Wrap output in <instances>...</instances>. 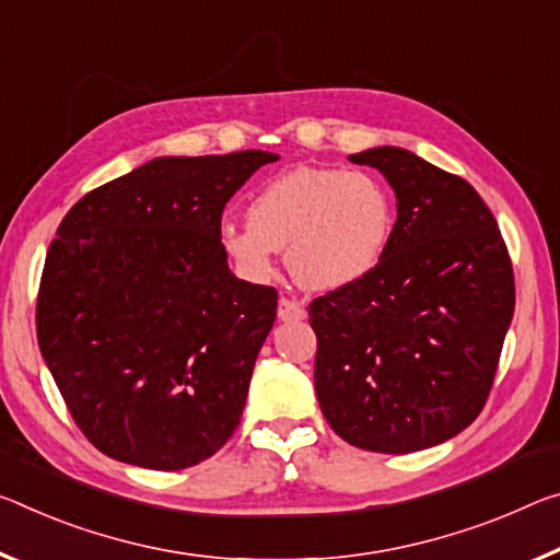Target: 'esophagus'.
<instances>
[{"instance_id":"esophagus-1","label":"esophagus","mask_w":560,"mask_h":560,"mask_svg":"<svg viewBox=\"0 0 560 560\" xmlns=\"http://www.w3.org/2000/svg\"><path fill=\"white\" fill-rule=\"evenodd\" d=\"M301 318H306L304 306L296 304L294 299L281 296V299H279V322L291 324V322H301Z\"/></svg>"}]
</instances>
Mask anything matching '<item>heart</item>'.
Here are the masks:
<instances>
[{
	"label": "heart",
	"mask_w": 560,
	"mask_h": 560,
	"mask_svg": "<svg viewBox=\"0 0 560 560\" xmlns=\"http://www.w3.org/2000/svg\"><path fill=\"white\" fill-rule=\"evenodd\" d=\"M394 234L384 186L363 172L296 166L248 203V221L224 219L219 246L244 277L269 279L277 252L308 291H336L376 269Z\"/></svg>",
	"instance_id": "1"
}]
</instances>
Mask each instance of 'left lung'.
Here are the masks:
<instances>
[{"instance_id":"left-lung-1","label":"left lung","mask_w":560,"mask_h":560,"mask_svg":"<svg viewBox=\"0 0 560 560\" xmlns=\"http://www.w3.org/2000/svg\"><path fill=\"white\" fill-rule=\"evenodd\" d=\"M396 194L374 271L308 306L322 413L351 446L413 454L476 421L516 287L499 224L471 184L401 147L351 154Z\"/></svg>"}]
</instances>
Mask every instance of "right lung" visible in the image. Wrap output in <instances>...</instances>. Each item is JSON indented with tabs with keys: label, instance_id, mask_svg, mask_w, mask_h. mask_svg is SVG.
<instances>
[{
	"label": "right lung",
	"instance_id": "right-lung-1",
	"mask_svg": "<svg viewBox=\"0 0 560 560\" xmlns=\"http://www.w3.org/2000/svg\"><path fill=\"white\" fill-rule=\"evenodd\" d=\"M277 159L156 156L89 191L59 224L37 339L102 454L179 471L232 439L279 296L234 277L219 224L248 176Z\"/></svg>",
	"mask_w": 560,
	"mask_h": 560
}]
</instances>
